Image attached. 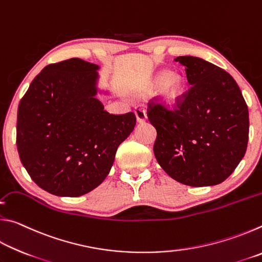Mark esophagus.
Returning a JSON list of instances; mask_svg holds the SVG:
<instances>
[{"label": "esophagus", "instance_id": "34e87169", "mask_svg": "<svg viewBox=\"0 0 262 262\" xmlns=\"http://www.w3.org/2000/svg\"><path fill=\"white\" fill-rule=\"evenodd\" d=\"M135 117H136V120L137 122H144L147 120V113H145V111L143 108H136L135 110Z\"/></svg>", "mask_w": 262, "mask_h": 262}]
</instances>
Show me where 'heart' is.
I'll use <instances>...</instances> for the list:
<instances>
[{"instance_id": "heart-1", "label": "heart", "mask_w": 262, "mask_h": 262, "mask_svg": "<svg viewBox=\"0 0 262 262\" xmlns=\"http://www.w3.org/2000/svg\"><path fill=\"white\" fill-rule=\"evenodd\" d=\"M158 92L159 99L170 106L180 104L187 94V85L183 77L174 76L166 70L157 73L143 88L144 95H155Z\"/></svg>"}]
</instances>
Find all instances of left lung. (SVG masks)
Masks as SVG:
<instances>
[{"mask_svg":"<svg viewBox=\"0 0 262 262\" xmlns=\"http://www.w3.org/2000/svg\"><path fill=\"white\" fill-rule=\"evenodd\" d=\"M174 61L184 66L192 86L178 108L150 106L149 121L157 130L155 157L178 183L193 187L219 185L245 155L247 105L225 70L196 56Z\"/></svg>","mask_w":262,"mask_h":262,"instance_id":"left-lung-1","label":"left lung"}]
</instances>
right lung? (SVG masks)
I'll list each match as a JSON object with an SVG mask.
<instances>
[{
	"label": "right lung",
	"instance_id": "add662e5",
	"mask_svg": "<svg viewBox=\"0 0 262 262\" xmlns=\"http://www.w3.org/2000/svg\"><path fill=\"white\" fill-rule=\"evenodd\" d=\"M100 67L69 59L43 68L17 112L20 162L39 187L57 196H81L105 180L118 147L134 130L133 112L115 115L97 95Z\"/></svg>",
	"mask_w": 262,
	"mask_h": 262
}]
</instances>
